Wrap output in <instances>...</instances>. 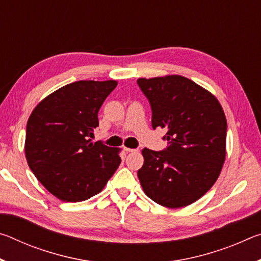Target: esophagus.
Wrapping results in <instances>:
<instances>
[{
    "label": "esophagus",
    "instance_id": "esophagus-1",
    "mask_svg": "<svg viewBox=\"0 0 261 261\" xmlns=\"http://www.w3.org/2000/svg\"><path fill=\"white\" fill-rule=\"evenodd\" d=\"M124 151H125L126 153H136V152H138L139 149H138V148H129V147H124Z\"/></svg>",
    "mask_w": 261,
    "mask_h": 261
}]
</instances>
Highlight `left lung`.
Segmentation results:
<instances>
[{"instance_id": "1", "label": "left lung", "mask_w": 261, "mask_h": 261, "mask_svg": "<svg viewBox=\"0 0 261 261\" xmlns=\"http://www.w3.org/2000/svg\"><path fill=\"white\" fill-rule=\"evenodd\" d=\"M152 109V126L166 127L167 148L141 153L144 192L156 204L179 208L213 187L226 159L227 120L218 99L182 76L139 78Z\"/></svg>"}]
</instances>
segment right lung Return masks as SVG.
I'll list each match as a JSON object with an SVG mask.
<instances>
[{
    "mask_svg": "<svg viewBox=\"0 0 261 261\" xmlns=\"http://www.w3.org/2000/svg\"><path fill=\"white\" fill-rule=\"evenodd\" d=\"M115 81H79L48 95L31 114L25 155L31 170L59 199L78 202L98 194L120 166V149L92 143L98 113Z\"/></svg>",
    "mask_w": 261,
    "mask_h": 261,
    "instance_id": "add662e5",
    "label": "right lung"
}]
</instances>
